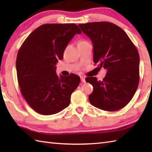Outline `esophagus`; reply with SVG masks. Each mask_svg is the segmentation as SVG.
I'll return each instance as SVG.
<instances>
[{"mask_svg": "<svg viewBox=\"0 0 152 152\" xmlns=\"http://www.w3.org/2000/svg\"><path fill=\"white\" fill-rule=\"evenodd\" d=\"M80 78H81V81L83 82V83H85L86 82V79L83 76H81L80 77Z\"/></svg>", "mask_w": 152, "mask_h": 152, "instance_id": "34e87169", "label": "esophagus"}]
</instances>
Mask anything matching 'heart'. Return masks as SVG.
Masks as SVG:
<instances>
[{
	"label": "heart",
	"instance_id": "1",
	"mask_svg": "<svg viewBox=\"0 0 152 152\" xmlns=\"http://www.w3.org/2000/svg\"><path fill=\"white\" fill-rule=\"evenodd\" d=\"M86 42V41H84V40H82V41H80V42ZM80 42H79V43H80Z\"/></svg>",
	"mask_w": 152,
	"mask_h": 152
}]
</instances>
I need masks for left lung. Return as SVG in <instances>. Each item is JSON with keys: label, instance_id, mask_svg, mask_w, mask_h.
<instances>
[{"label": "left lung", "instance_id": "left-lung-1", "mask_svg": "<svg viewBox=\"0 0 152 152\" xmlns=\"http://www.w3.org/2000/svg\"><path fill=\"white\" fill-rule=\"evenodd\" d=\"M91 40L93 62L106 70L102 80L88 77L93 86L91 104L105 111H116L133 97L139 83L140 57L136 46L121 28L110 22L79 24Z\"/></svg>", "mask_w": 152, "mask_h": 152}]
</instances>
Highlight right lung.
Returning a JSON list of instances; mask_svg holds the SVG:
<instances>
[{
  "label": "right lung",
  "mask_w": 152,
  "mask_h": 152,
  "mask_svg": "<svg viewBox=\"0 0 152 152\" xmlns=\"http://www.w3.org/2000/svg\"><path fill=\"white\" fill-rule=\"evenodd\" d=\"M82 32L74 23H50L28 35L18 51L16 70L20 91L31 107L42 115H52L70 104L71 94L80 78L56 74V64L76 34Z\"/></svg>",
  "instance_id": "add662e5"
}]
</instances>
